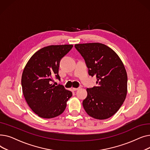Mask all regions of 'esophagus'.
Wrapping results in <instances>:
<instances>
[{
  "label": "esophagus",
  "mask_w": 150,
  "mask_h": 150,
  "mask_svg": "<svg viewBox=\"0 0 150 150\" xmlns=\"http://www.w3.org/2000/svg\"><path fill=\"white\" fill-rule=\"evenodd\" d=\"M81 88L80 87H78V88H72V89L74 90V91H77V90H78V89H80Z\"/></svg>",
  "instance_id": "34e87169"
}]
</instances>
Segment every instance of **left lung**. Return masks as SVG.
I'll list each match as a JSON object with an SVG mask.
<instances>
[{
    "instance_id": "8db88e82",
    "label": "left lung",
    "mask_w": 150,
    "mask_h": 150,
    "mask_svg": "<svg viewBox=\"0 0 150 150\" xmlns=\"http://www.w3.org/2000/svg\"><path fill=\"white\" fill-rule=\"evenodd\" d=\"M75 47L84 59L89 75L97 78V86L86 89L84 109L94 119H108L118 111L127 97L128 77L123 62L103 44H78Z\"/></svg>"
}]
</instances>
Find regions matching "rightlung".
Instances as JSON below:
<instances>
[{
    "label": "right lung",
    "instance_id": "obj_1",
    "mask_svg": "<svg viewBox=\"0 0 150 150\" xmlns=\"http://www.w3.org/2000/svg\"><path fill=\"white\" fill-rule=\"evenodd\" d=\"M73 45L43 47L28 60L23 69L21 84L27 104L39 117L51 119L61 114L72 93L62 85L51 84L52 76L60 80L59 62Z\"/></svg>",
    "mask_w": 150,
    "mask_h": 150
}]
</instances>
